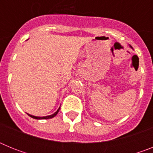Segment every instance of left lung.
Instances as JSON below:
<instances>
[{
    "instance_id": "8db88e82",
    "label": "left lung",
    "mask_w": 153,
    "mask_h": 153,
    "mask_svg": "<svg viewBox=\"0 0 153 153\" xmlns=\"http://www.w3.org/2000/svg\"><path fill=\"white\" fill-rule=\"evenodd\" d=\"M130 47H131V48H132V47H131V46H130Z\"/></svg>"
}]
</instances>
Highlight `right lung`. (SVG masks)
<instances>
[{
  "label": "right lung",
  "instance_id": "add662e5",
  "mask_svg": "<svg viewBox=\"0 0 153 153\" xmlns=\"http://www.w3.org/2000/svg\"><path fill=\"white\" fill-rule=\"evenodd\" d=\"M60 107L59 108V109H58L57 110H56V111L54 113H53V114H52V115H50V116H47V117H35V116H32V115H30V114H28V113H27V115H28V116H29V117H32V118H33V119H36V120H46V119H51V118H53V117H54L55 116H56V115L57 114V113H58V112H59V110H60Z\"/></svg>",
  "mask_w": 153,
  "mask_h": 153
}]
</instances>
